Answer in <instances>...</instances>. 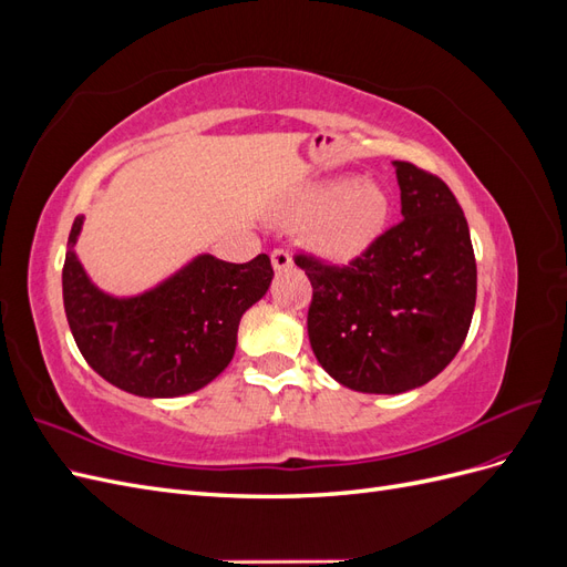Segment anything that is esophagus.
<instances>
[{"label": "esophagus", "instance_id": "1", "mask_svg": "<svg viewBox=\"0 0 567 567\" xmlns=\"http://www.w3.org/2000/svg\"><path fill=\"white\" fill-rule=\"evenodd\" d=\"M271 267L277 271H286L293 267V257H290V252L286 248H274L271 250Z\"/></svg>", "mask_w": 567, "mask_h": 567}]
</instances>
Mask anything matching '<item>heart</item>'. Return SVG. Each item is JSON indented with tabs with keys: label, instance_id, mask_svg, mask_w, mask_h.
<instances>
[{
	"label": "heart",
	"instance_id": "heart-1",
	"mask_svg": "<svg viewBox=\"0 0 567 567\" xmlns=\"http://www.w3.org/2000/svg\"><path fill=\"white\" fill-rule=\"evenodd\" d=\"M286 229L312 227L317 252L331 262H350L381 236L388 196L379 184L340 177L302 188L277 213Z\"/></svg>",
	"mask_w": 567,
	"mask_h": 567
}]
</instances>
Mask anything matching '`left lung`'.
<instances>
[{
  "mask_svg": "<svg viewBox=\"0 0 567 567\" xmlns=\"http://www.w3.org/2000/svg\"><path fill=\"white\" fill-rule=\"evenodd\" d=\"M402 221L350 265L298 252L312 284L310 346L350 390L398 394L447 367L468 336L477 269L468 221L450 186L394 161Z\"/></svg>",
  "mask_w": 567,
  "mask_h": 567,
  "instance_id": "left-lung-1",
  "label": "left lung"
}]
</instances>
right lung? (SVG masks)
Instances as JSON below:
<instances>
[{
  "mask_svg": "<svg viewBox=\"0 0 567 567\" xmlns=\"http://www.w3.org/2000/svg\"><path fill=\"white\" fill-rule=\"evenodd\" d=\"M82 219L68 236L63 307L87 364L140 398H179L215 381L234 357L238 321L271 284L269 257L234 265L198 255L146 293L113 298L90 281L73 250Z\"/></svg>",
  "mask_w": 567,
  "mask_h": 567,
  "instance_id": "add662e5",
  "label": "right lung"
}]
</instances>
